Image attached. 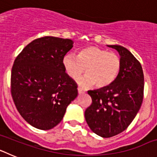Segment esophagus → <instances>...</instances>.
I'll use <instances>...</instances> for the list:
<instances>
[{"label": "esophagus", "instance_id": "esophagus-1", "mask_svg": "<svg viewBox=\"0 0 157 157\" xmlns=\"http://www.w3.org/2000/svg\"><path fill=\"white\" fill-rule=\"evenodd\" d=\"M78 94H83V93H85V90H84L83 89L78 87Z\"/></svg>", "mask_w": 157, "mask_h": 157}]
</instances>
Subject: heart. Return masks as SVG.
<instances>
[{"label": "heart", "instance_id": "obj_1", "mask_svg": "<svg viewBox=\"0 0 157 157\" xmlns=\"http://www.w3.org/2000/svg\"><path fill=\"white\" fill-rule=\"evenodd\" d=\"M63 66L66 74L72 79H77L86 69V75L78 80L82 86L94 84L96 87L102 88L116 80L121 69V59L115 52L88 46L80 49L76 56L66 54L63 58Z\"/></svg>", "mask_w": 157, "mask_h": 157}]
</instances>
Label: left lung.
Returning <instances> with one entry per match:
<instances>
[{"instance_id": "1", "label": "left lung", "mask_w": 157, "mask_h": 157, "mask_svg": "<svg viewBox=\"0 0 157 157\" xmlns=\"http://www.w3.org/2000/svg\"><path fill=\"white\" fill-rule=\"evenodd\" d=\"M120 56L121 69L111 85L89 90L92 104L85 112V119L93 132L111 138L128 127L143 101L144 74L141 63L121 45H108Z\"/></svg>"}]
</instances>
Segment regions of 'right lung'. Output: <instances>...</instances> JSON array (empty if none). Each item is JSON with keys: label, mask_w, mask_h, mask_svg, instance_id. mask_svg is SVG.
<instances>
[{"label": "right lung", "mask_w": 157, "mask_h": 157, "mask_svg": "<svg viewBox=\"0 0 157 157\" xmlns=\"http://www.w3.org/2000/svg\"><path fill=\"white\" fill-rule=\"evenodd\" d=\"M73 43L67 38L40 37L25 47L14 61L12 99L19 114L35 128L56 127L78 96L77 84L63 66V56Z\"/></svg>", "instance_id": "1"}]
</instances>
